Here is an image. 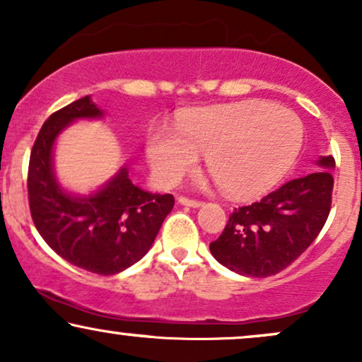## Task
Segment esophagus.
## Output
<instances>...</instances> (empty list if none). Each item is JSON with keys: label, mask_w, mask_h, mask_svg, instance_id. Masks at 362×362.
Wrapping results in <instances>:
<instances>
[{"label": "esophagus", "mask_w": 362, "mask_h": 362, "mask_svg": "<svg viewBox=\"0 0 362 362\" xmlns=\"http://www.w3.org/2000/svg\"><path fill=\"white\" fill-rule=\"evenodd\" d=\"M178 204L180 206H187V207H201L202 202L201 201H192V199H187V197H178Z\"/></svg>", "instance_id": "34e87169"}]
</instances>
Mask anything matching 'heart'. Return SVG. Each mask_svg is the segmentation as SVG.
I'll return each instance as SVG.
<instances>
[{"instance_id": "heart-1", "label": "heart", "mask_w": 362, "mask_h": 362, "mask_svg": "<svg viewBox=\"0 0 362 362\" xmlns=\"http://www.w3.org/2000/svg\"><path fill=\"white\" fill-rule=\"evenodd\" d=\"M303 124L267 102H238L185 112L175 131L153 127L146 156L161 185H175L206 155L207 172L235 199L265 194L296 161Z\"/></svg>"}]
</instances>
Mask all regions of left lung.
<instances>
[{
  "label": "left lung",
  "mask_w": 362,
  "mask_h": 362,
  "mask_svg": "<svg viewBox=\"0 0 362 362\" xmlns=\"http://www.w3.org/2000/svg\"><path fill=\"white\" fill-rule=\"evenodd\" d=\"M334 156H320L308 175L294 178L259 202L235 209L209 245L219 264L240 276L281 272L315 242L332 204Z\"/></svg>",
  "instance_id": "left-lung-1"
}]
</instances>
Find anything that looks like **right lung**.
I'll list each match as a JSON object with an SVG mask.
<instances>
[{
	"label": "right lung",
	"mask_w": 362,
	"mask_h": 362,
	"mask_svg": "<svg viewBox=\"0 0 362 362\" xmlns=\"http://www.w3.org/2000/svg\"><path fill=\"white\" fill-rule=\"evenodd\" d=\"M103 115L86 95L45 120L30 153L28 204L37 231L57 255L88 272L112 276L146 255L175 199L141 189L127 165L90 194L62 187L54 170L57 138L76 120Z\"/></svg>",
	"instance_id": "obj_1"
}]
</instances>
